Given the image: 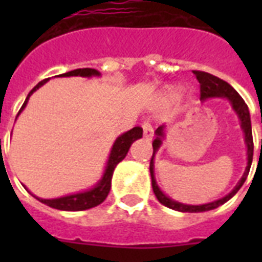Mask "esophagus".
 <instances>
[{"label":"esophagus","instance_id":"34e87169","mask_svg":"<svg viewBox=\"0 0 262 262\" xmlns=\"http://www.w3.org/2000/svg\"><path fill=\"white\" fill-rule=\"evenodd\" d=\"M143 130H144V137L147 140H151L152 136H154V129H152V125L148 121H144L143 122Z\"/></svg>","mask_w":262,"mask_h":262}]
</instances>
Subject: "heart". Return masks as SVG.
Instances as JSON below:
<instances>
[{
	"instance_id": "obj_1",
	"label": "heart",
	"mask_w": 262,
	"mask_h": 262,
	"mask_svg": "<svg viewBox=\"0 0 262 262\" xmlns=\"http://www.w3.org/2000/svg\"><path fill=\"white\" fill-rule=\"evenodd\" d=\"M177 94H178V91H177V88H168V90L166 91V98H167V99H174L175 96H177Z\"/></svg>"
}]
</instances>
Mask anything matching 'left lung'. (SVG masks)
Masks as SVG:
<instances>
[{"label": "left lung", "mask_w": 262, "mask_h": 262, "mask_svg": "<svg viewBox=\"0 0 262 262\" xmlns=\"http://www.w3.org/2000/svg\"><path fill=\"white\" fill-rule=\"evenodd\" d=\"M195 79L199 80L200 83V100H207V99L211 98H224L227 99L230 104H231L232 110L235 111V114L238 115L241 123V129L244 132L245 136V144H246V148H248V166L245 168V172L242 175V178L238 181V183L235 185V187L232 189L228 194H226L224 197L219 200H215L212 203L208 204H201V205H189V204H182L175 201V200L170 199L167 194H164L162 189L159 187V185L156 183L155 178V155L156 152L159 151V148L162 147L163 144V140L166 137V126L162 125L155 130V140L152 143V147H154V154H152L151 163H149V172H151V179H152V189H154V193H155L156 199L159 200L160 204H163L164 207L171 208L174 211L179 212H205V211H212L215 208L223 205L224 203H227L228 200L232 199L234 195L236 194V191L239 190L242 185L245 183L246 178H248L249 171H250V166H252L253 162V136H252V121H250V113H249V108L246 106V103L241 95L236 92L234 88L224 80L216 77V76L211 75V73H207V72H200V71H193Z\"/></svg>", "instance_id": "1"}]
</instances>
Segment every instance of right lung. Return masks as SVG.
Returning <instances> with one entry per match:
<instances>
[{
	"label": "right lung",
	"mask_w": 262,
	"mask_h": 262,
	"mask_svg": "<svg viewBox=\"0 0 262 262\" xmlns=\"http://www.w3.org/2000/svg\"><path fill=\"white\" fill-rule=\"evenodd\" d=\"M72 76H80V77H88V79H90V77H99L100 73H99L96 69H92V68H83V69H75V71L67 72V73H62V75L57 76V77H72ZM47 81H49V79L42 80L40 83L36 84V85L31 90V92L26 98V102L23 103L21 108L18 111L17 117L20 115V113L26 108L31 95L34 94L35 91L42 87L43 84H46ZM17 117H16V118H17ZM141 137H143V129L140 126L133 127L130 130L125 132L123 135L117 137V140H115L114 144H113V147H111L110 155H108V159H107L106 167H104L102 178L99 179L98 183H96L94 187H91V189H87V190L84 191H79V193H75V194H68L63 195V197H58V199H40L38 195L32 194L31 191L30 193L34 195L35 199L39 200L40 203L46 204L47 207L55 208V209H59V211H85V209L96 207L99 204H102L103 201L106 200L107 195H108V193H110L111 178H113V172H114L117 164L125 159V156H126L132 144L135 143L136 140L141 139ZM27 190H28V189H27Z\"/></svg>",
	"instance_id": "obj_1"
}]
</instances>
